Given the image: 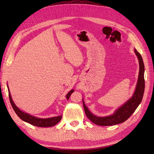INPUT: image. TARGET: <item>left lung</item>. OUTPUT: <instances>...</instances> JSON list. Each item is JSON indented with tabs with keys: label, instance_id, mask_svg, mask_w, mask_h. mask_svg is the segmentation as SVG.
<instances>
[{
	"label": "left lung",
	"instance_id": "1",
	"mask_svg": "<svg viewBox=\"0 0 154 154\" xmlns=\"http://www.w3.org/2000/svg\"><path fill=\"white\" fill-rule=\"evenodd\" d=\"M134 50L138 60H139V77H138L137 86L135 88L133 95L120 107L117 109L113 114L106 117H98L92 114L89 111L86 105H85L84 101L83 100V109H84L85 115H86L88 118L94 124L98 125V126H113V125L123 123L124 122L127 120L131 116V115L134 113V111L140 105V103H141L145 90V66L140 54L137 51V49H134Z\"/></svg>",
	"mask_w": 154,
	"mask_h": 154
}]
</instances>
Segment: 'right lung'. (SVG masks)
<instances>
[{"label":"right lung","mask_w":154,"mask_h":154,"mask_svg":"<svg viewBox=\"0 0 154 154\" xmlns=\"http://www.w3.org/2000/svg\"><path fill=\"white\" fill-rule=\"evenodd\" d=\"M8 90H9V97L10 103H11L12 107L14 109L15 113L17 115V116L19 117L21 119H22L23 121L27 122V123H29L30 124H32L33 126H38V127H51V126H55L56 124H58V122L61 120L62 116L53 117V118H50L44 119V118H36V117L31 116L30 114L21 111L20 109L15 105L14 102L13 101L11 94H10L9 90V87H8ZM73 92H74V90H71L69 93L67 94L66 96L67 100H69L70 96L71 95V94Z\"/></svg>","instance_id":"add662e5"}]
</instances>
